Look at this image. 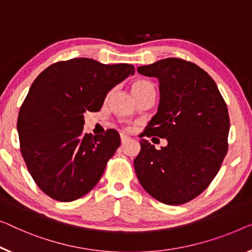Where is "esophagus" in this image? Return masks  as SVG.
I'll list each match as a JSON object with an SVG mask.
<instances>
[{"label":"esophagus","instance_id":"1","mask_svg":"<svg viewBox=\"0 0 252 252\" xmlns=\"http://www.w3.org/2000/svg\"><path fill=\"white\" fill-rule=\"evenodd\" d=\"M120 137H121V142H122V144H126V142L130 139V137L126 136V134H125V133L120 134Z\"/></svg>","mask_w":252,"mask_h":252}]
</instances>
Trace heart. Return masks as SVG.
<instances>
[{"label":"heart","instance_id":"b5f03b06","mask_svg":"<svg viewBox=\"0 0 252 252\" xmlns=\"http://www.w3.org/2000/svg\"><path fill=\"white\" fill-rule=\"evenodd\" d=\"M148 88H154V86L150 84L149 81L146 80H137L133 82L132 86H131V90H132L133 96L138 95V94H140L141 92H144V90Z\"/></svg>","mask_w":252,"mask_h":252}]
</instances>
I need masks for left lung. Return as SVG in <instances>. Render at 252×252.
<instances>
[{
	"label": "left lung",
	"mask_w": 252,
	"mask_h": 252,
	"mask_svg": "<svg viewBox=\"0 0 252 252\" xmlns=\"http://www.w3.org/2000/svg\"><path fill=\"white\" fill-rule=\"evenodd\" d=\"M137 71L159 81L158 111L146 126V136L167 140L157 150L141 139L133 162L137 178L156 200L186 204L207 189L226 155V103L213 78L192 62L167 58Z\"/></svg>",
	"instance_id": "left-lung-1"
}]
</instances>
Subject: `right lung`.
Masks as SVG:
<instances>
[{"mask_svg":"<svg viewBox=\"0 0 252 252\" xmlns=\"http://www.w3.org/2000/svg\"><path fill=\"white\" fill-rule=\"evenodd\" d=\"M133 73L126 63L79 58L54 63L32 82L17 129L28 172L48 197L73 201L98 183L121 140L113 129L85 133L84 114L99 111L107 93Z\"/></svg>","mask_w":252,"mask_h":252,"instance_id":"right-lung-1","label":"right lung"}]
</instances>
